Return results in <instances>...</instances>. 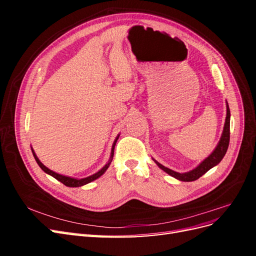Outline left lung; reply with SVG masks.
<instances>
[{"label":"left lung","instance_id":"1","mask_svg":"<svg viewBox=\"0 0 256 256\" xmlns=\"http://www.w3.org/2000/svg\"><path fill=\"white\" fill-rule=\"evenodd\" d=\"M230 112L228 104H226V124H224L223 132H222V136H221V138H220L218 145H216L214 150L210 154H209V156L202 162V164L198 166L196 168H193L192 171L187 172V173H177V172L173 171V170L168 168L160 164L158 161H156V160H154V161L156 162L157 166L161 170H164V171L166 172L168 174L175 177L176 180H180L182 182H193V180H198L200 176L204 175L206 172H208L212 168L218 164L219 162L223 159V157L226 156V150L228 148V144H230Z\"/></svg>","mask_w":256,"mask_h":256}]
</instances>
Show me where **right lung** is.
<instances>
[{
  "instance_id": "1",
  "label": "right lung",
  "mask_w": 256,
  "mask_h": 256,
  "mask_svg": "<svg viewBox=\"0 0 256 256\" xmlns=\"http://www.w3.org/2000/svg\"><path fill=\"white\" fill-rule=\"evenodd\" d=\"M118 136H118V138H115V141H114V143H113V145H112V150H111V156H110V160H109V162H108V164H106L102 170H100V171H98L97 173L92 174V175H90V176H88V177L81 178V180H76V178H72V177L64 176V175H60V174H58V173H56V172L51 171L50 168H48L47 166H44L42 164V162H40V160L37 158L36 154L34 152L33 148H32V152H33V156H34V158H35L36 162L38 164V166H40L42 168V170L44 172H46L47 174H49V175L53 176L54 178H56V180H58V182H60L62 184H64L65 186H67V187H81V186H84V184H88V182H92V180H97V178L102 176V175L106 171V168L110 166L111 162H112V159H113V154H114V147H115L116 142H118Z\"/></svg>"
}]
</instances>
